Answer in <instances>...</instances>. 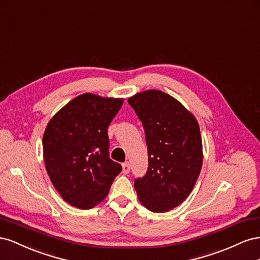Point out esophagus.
Instances as JSON below:
<instances>
[{
	"mask_svg": "<svg viewBox=\"0 0 260 260\" xmlns=\"http://www.w3.org/2000/svg\"><path fill=\"white\" fill-rule=\"evenodd\" d=\"M122 168H123V173L124 174H127L131 170V167H129V163L128 162H125L122 165Z\"/></svg>",
	"mask_w": 260,
	"mask_h": 260,
	"instance_id": "1",
	"label": "esophagus"
}]
</instances>
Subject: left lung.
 Returning <instances> with one entry per match:
<instances>
[{"instance_id": "obj_1", "label": "left lung", "mask_w": 260, "mask_h": 260, "mask_svg": "<svg viewBox=\"0 0 260 260\" xmlns=\"http://www.w3.org/2000/svg\"><path fill=\"white\" fill-rule=\"evenodd\" d=\"M143 123L148 170L135 179L138 199L147 209L166 212L189 195L203 165L199 125L181 103L160 90H147L128 99Z\"/></svg>"}]
</instances>
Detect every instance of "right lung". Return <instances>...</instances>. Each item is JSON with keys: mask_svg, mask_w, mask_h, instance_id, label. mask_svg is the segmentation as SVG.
Segmentation results:
<instances>
[{"mask_svg": "<svg viewBox=\"0 0 260 260\" xmlns=\"http://www.w3.org/2000/svg\"><path fill=\"white\" fill-rule=\"evenodd\" d=\"M123 99L80 94L51 118L44 131L43 158L52 184L66 203L90 209L108 195L122 171L110 159L108 127Z\"/></svg>", "mask_w": 260, "mask_h": 260, "instance_id": "add662e5", "label": "right lung"}]
</instances>
